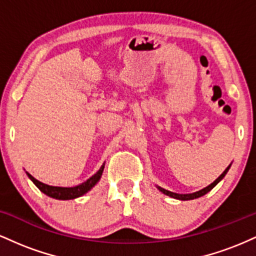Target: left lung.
<instances>
[{
	"mask_svg": "<svg viewBox=\"0 0 256 256\" xmlns=\"http://www.w3.org/2000/svg\"><path fill=\"white\" fill-rule=\"evenodd\" d=\"M230 166H231V165H230ZM230 166H228V168H226L225 171L222 172V174H220L219 177L216 178V180H214L212 184H210V185H208V186H206L204 189L200 190V192H194V194H176V192H168V190H165V189H162V188H158V189H160V192H162L164 194H165V195H167V196H171V198H178V200H192V198H201V196H204V194H207L208 192H210V190H212L213 188L216 186V185L218 184L219 182L222 180V179L225 177L226 172L228 171V168H230Z\"/></svg>",
	"mask_w": 256,
	"mask_h": 256,
	"instance_id": "1",
	"label": "left lung"
}]
</instances>
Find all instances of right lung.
Instances as JSON below:
<instances>
[{
    "label": "right lung",
    "instance_id": "add662e5",
    "mask_svg": "<svg viewBox=\"0 0 256 256\" xmlns=\"http://www.w3.org/2000/svg\"><path fill=\"white\" fill-rule=\"evenodd\" d=\"M104 164L101 166V168L98 170L92 177H90L86 182L84 183L77 185V186L73 188H61V186H52V185H46L44 183H40V180H37L36 178H34L30 173L26 172V174L28 176V178L34 182V185L40 190V192L46 194V195L50 196L52 198H58V200H72L76 198H79V196L84 195L85 192H88L91 188L94 186L101 178L102 172H104Z\"/></svg>",
    "mask_w": 256,
    "mask_h": 256
}]
</instances>
